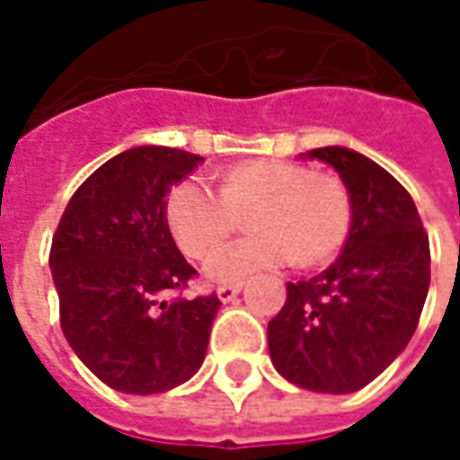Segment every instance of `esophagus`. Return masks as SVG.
Segmentation results:
<instances>
[{"label": "esophagus", "instance_id": "1", "mask_svg": "<svg viewBox=\"0 0 460 460\" xmlns=\"http://www.w3.org/2000/svg\"><path fill=\"white\" fill-rule=\"evenodd\" d=\"M241 286H243V283H224V286H219V290H217V293H219V300H224V303L234 300L241 293Z\"/></svg>", "mask_w": 460, "mask_h": 460}]
</instances>
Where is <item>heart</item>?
<instances>
[{"label": "heart", "mask_w": 460, "mask_h": 460, "mask_svg": "<svg viewBox=\"0 0 460 460\" xmlns=\"http://www.w3.org/2000/svg\"><path fill=\"white\" fill-rule=\"evenodd\" d=\"M243 213L251 236L211 256V280L241 279L290 259L298 266L330 259L349 231L352 201L338 177L288 160L234 162L217 174V197L194 180L164 197L167 229L190 259L209 256Z\"/></svg>", "instance_id": "1"}]
</instances>
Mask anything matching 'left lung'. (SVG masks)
<instances>
[{
    "label": "left lung",
    "instance_id": "1",
    "mask_svg": "<svg viewBox=\"0 0 460 460\" xmlns=\"http://www.w3.org/2000/svg\"><path fill=\"white\" fill-rule=\"evenodd\" d=\"M308 157L338 170L352 226L330 269L288 283L286 305L269 323V352L300 389L349 394L382 375L414 335L431 251L414 199L385 167L347 147H318Z\"/></svg>",
    "mask_w": 460,
    "mask_h": 460
}]
</instances>
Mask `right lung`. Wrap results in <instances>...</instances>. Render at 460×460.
<instances>
[{
    "label": "right lung",
    "instance_id": "right-lung-1",
    "mask_svg": "<svg viewBox=\"0 0 460 460\" xmlns=\"http://www.w3.org/2000/svg\"><path fill=\"white\" fill-rule=\"evenodd\" d=\"M201 157L142 145L101 164L74 191L49 266L68 345L101 382L162 394L204 362L217 293L181 298L197 270L172 239L164 197Z\"/></svg>",
    "mask_w": 460,
    "mask_h": 460
}]
</instances>
